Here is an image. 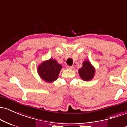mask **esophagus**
I'll use <instances>...</instances> for the list:
<instances>
[{
    "label": "esophagus",
    "mask_w": 127,
    "mask_h": 127,
    "mask_svg": "<svg viewBox=\"0 0 127 127\" xmlns=\"http://www.w3.org/2000/svg\"><path fill=\"white\" fill-rule=\"evenodd\" d=\"M67 68L68 69H73L74 68V65H72V66H70V65H67Z\"/></svg>",
    "instance_id": "obj_1"
}]
</instances>
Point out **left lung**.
Instances as JSON below:
<instances>
[{"label": "left lung", "mask_w": 127, "mask_h": 127, "mask_svg": "<svg viewBox=\"0 0 127 127\" xmlns=\"http://www.w3.org/2000/svg\"><path fill=\"white\" fill-rule=\"evenodd\" d=\"M79 73L84 81H90L94 77L95 69L88 61H85L83 63V66L79 70Z\"/></svg>", "instance_id": "1"}]
</instances>
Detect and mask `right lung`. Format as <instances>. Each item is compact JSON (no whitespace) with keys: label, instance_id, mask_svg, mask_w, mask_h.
<instances>
[{"label":"right lung","instance_id":"add662e5","mask_svg":"<svg viewBox=\"0 0 127 127\" xmlns=\"http://www.w3.org/2000/svg\"><path fill=\"white\" fill-rule=\"evenodd\" d=\"M62 68V65L55 60L50 59L39 65L37 72L42 79L46 82H52L57 79Z\"/></svg>","mask_w":127,"mask_h":127}]
</instances>
